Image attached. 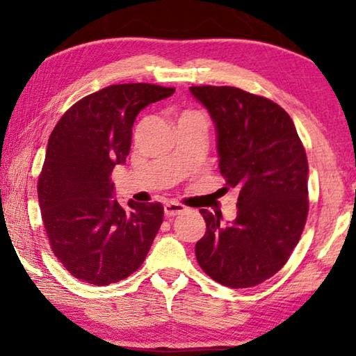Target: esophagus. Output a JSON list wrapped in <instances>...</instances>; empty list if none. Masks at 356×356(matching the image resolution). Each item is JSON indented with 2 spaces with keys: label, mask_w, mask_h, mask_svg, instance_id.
Segmentation results:
<instances>
[{
  "label": "esophagus",
  "mask_w": 356,
  "mask_h": 356,
  "mask_svg": "<svg viewBox=\"0 0 356 356\" xmlns=\"http://www.w3.org/2000/svg\"><path fill=\"white\" fill-rule=\"evenodd\" d=\"M185 210L186 209L179 202H166L165 204V215L168 216V218H172V216H177L180 213H184Z\"/></svg>",
  "instance_id": "1"
}]
</instances>
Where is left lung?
Segmentation results:
<instances>
[{"label":"left lung","mask_w":356,"mask_h":356,"mask_svg":"<svg viewBox=\"0 0 356 356\" xmlns=\"http://www.w3.org/2000/svg\"><path fill=\"white\" fill-rule=\"evenodd\" d=\"M216 130L220 172L238 190L237 216L202 209L207 231L200 267L232 289L252 287L284 267L308 216V159L289 114L275 102L232 86H191Z\"/></svg>","instance_id":"obj_1"}]
</instances>
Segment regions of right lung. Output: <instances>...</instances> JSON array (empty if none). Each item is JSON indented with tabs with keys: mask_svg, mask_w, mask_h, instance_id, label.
<instances>
[{
	"mask_svg": "<svg viewBox=\"0 0 356 356\" xmlns=\"http://www.w3.org/2000/svg\"><path fill=\"white\" fill-rule=\"evenodd\" d=\"M149 83L113 84L70 106L48 140L38 184L51 251L94 286L125 280L146 259L163 222L160 202L114 200L111 172L130 152L138 113L174 94Z\"/></svg>",
	"mask_w": 356,
	"mask_h": 356,
	"instance_id": "add662e5",
	"label": "right lung"
}]
</instances>
